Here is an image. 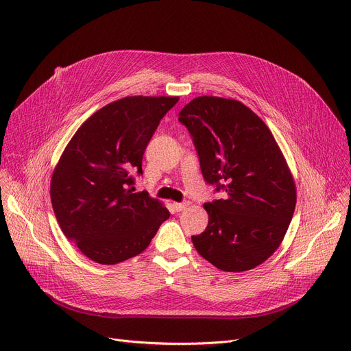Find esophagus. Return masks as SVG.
Returning a JSON list of instances; mask_svg holds the SVG:
<instances>
[{"label": "esophagus", "instance_id": "1", "mask_svg": "<svg viewBox=\"0 0 351 351\" xmlns=\"http://www.w3.org/2000/svg\"><path fill=\"white\" fill-rule=\"evenodd\" d=\"M173 208L176 209V212H182V210H185L188 208V204H186V202H185V204H178V202H175Z\"/></svg>", "mask_w": 351, "mask_h": 351}]
</instances>
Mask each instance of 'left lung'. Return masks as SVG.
<instances>
[{
    "label": "left lung",
    "instance_id": "obj_1",
    "mask_svg": "<svg viewBox=\"0 0 351 351\" xmlns=\"http://www.w3.org/2000/svg\"><path fill=\"white\" fill-rule=\"evenodd\" d=\"M208 183L225 199L205 204L197 253L223 271H246L278 250L296 208V183L267 125L236 99L197 97L179 112Z\"/></svg>",
    "mask_w": 351,
    "mask_h": 351
}]
</instances>
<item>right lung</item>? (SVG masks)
<instances>
[{
    "label": "right lung",
    "mask_w": 351,
    "mask_h": 351,
    "mask_svg": "<svg viewBox=\"0 0 351 351\" xmlns=\"http://www.w3.org/2000/svg\"><path fill=\"white\" fill-rule=\"evenodd\" d=\"M179 97H125L92 114L71 138L51 178L61 230L92 262L117 265L149 246L169 210L135 192L147 142Z\"/></svg>",
    "instance_id": "right-lung-1"
}]
</instances>
